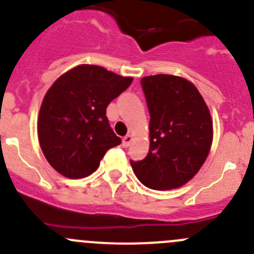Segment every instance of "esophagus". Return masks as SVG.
<instances>
[{
    "instance_id": "1",
    "label": "esophagus",
    "mask_w": 254,
    "mask_h": 254,
    "mask_svg": "<svg viewBox=\"0 0 254 254\" xmlns=\"http://www.w3.org/2000/svg\"><path fill=\"white\" fill-rule=\"evenodd\" d=\"M131 141H132L131 135H127V136H124L123 137V147H127Z\"/></svg>"
}]
</instances>
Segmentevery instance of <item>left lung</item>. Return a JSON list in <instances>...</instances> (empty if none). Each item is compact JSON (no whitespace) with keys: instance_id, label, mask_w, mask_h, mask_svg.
Returning a JSON list of instances; mask_svg holds the SVG:
<instances>
[{"instance_id":"left-lung-1","label":"left lung","mask_w":254,"mask_h":254,"mask_svg":"<svg viewBox=\"0 0 254 254\" xmlns=\"http://www.w3.org/2000/svg\"><path fill=\"white\" fill-rule=\"evenodd\" d=\"M150 113V150L130 161L137 179L155 190L179 188L196 175L209 155L212 120L193 83L172 75L141 79Z\"/></svg>"}]
</instances>
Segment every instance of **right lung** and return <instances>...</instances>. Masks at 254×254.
<instances>
[{
  "instance_id": "add662e5",
  "label": "right lung",
  "mask_w": 254,
  "mask_h": 254,
  "mask_svg": "<svg viewBox=\"0 0 254 254\" xmlns=\"http://www.w3.org/2000/svg\"><path fill=\"white\" fill-rule=\"evenodd\" d=\"M101 66L81 65L60 76L44 97L38 120L48 162L67 178H84L98 168L109 148L120 145L107 107L131 84Z\"/></svg>"
}]
</instances>
